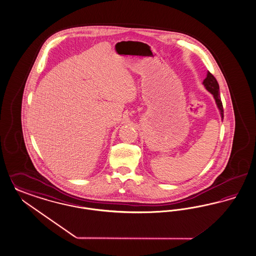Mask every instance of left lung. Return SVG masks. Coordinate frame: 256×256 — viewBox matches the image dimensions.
I'll return each instance as SVG.
<instances>
[{
    "instance_id": "8db88e82",
    "label": "left lung",
    "mask_w": 256,
    "mask_h": 256,
    "mask_svg": "<svg viewBox=\"0 0 256 256\" xmlns=\"http://www.w3.org/2000/svg\"><path fill=\"white\" fill-rule=\"evenodd\" d=\"M203 85L206 88L208 92H210L214 96V98L216 100V103L218 105V108L220 110L221 118L223 120V106H222V102H221L220 94V85L218 83V81L216 80V78L210 72H207V76L206 78L203 80Z\"/></svg>"
}]
</instances>
